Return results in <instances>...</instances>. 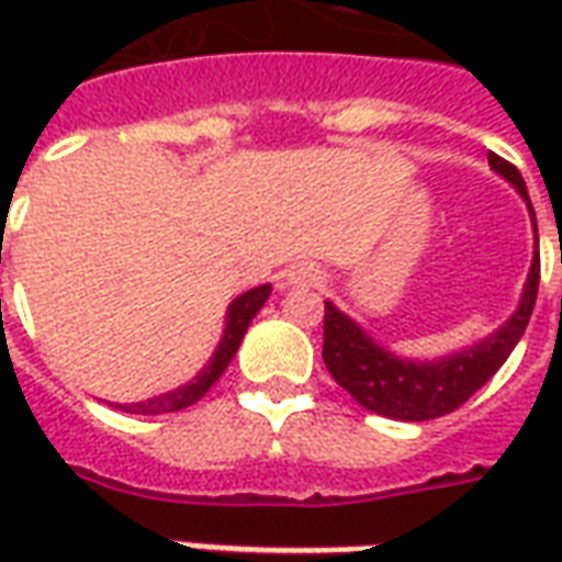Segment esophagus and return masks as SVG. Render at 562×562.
<instances>
[{
    "label": "esophagus",
    "mask_w": 562,
    "mask_h": 562,
    "mask_svg": "<svg viewBox=\"0 0 562 562\" xmlns=\"http://www.w3.org/2000/svg\"><path fill=\"white\" fill-rule=\"evenodd\" d=\"M282 285L285 289H313V285H322V270L316 265H292L282 273Z\"/></svg>",
    "instance_id": "34e87169"
}]
</instances>
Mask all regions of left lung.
<instances>
[{
    "mask_svg": "<svg viewBox=\"0 0 562 562\" xmlns=\"http://www.w3.org/2000/svg\"><path fill=\"white\" fill-rule=\"evenodd\" d=\"M491 171L499 173L520 201L527 204L532 222V261L524 292L515 306V313L491 330L482 340L460 346L454 352L439 358H409L373 340L352 316H346L334 301H325V367L337 385L346 389L364 409L397 422H430L439 415H448L467 403L506 364L512 349L527 330V322L536 306L539 292V232H536V213H532L527 183L515 165L499 159L496 153L487 156Z\"/></svg>",
    "mask_w": 562,
    "mask_h": 562,
    "instance_id": "obj_1",
    "label": "left lung"
}]
</instances>
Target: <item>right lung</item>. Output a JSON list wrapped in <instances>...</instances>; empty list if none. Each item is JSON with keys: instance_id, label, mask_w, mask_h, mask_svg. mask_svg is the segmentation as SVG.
<instances>
[{"instance_id": "1", "label": "right lung", "mask_w": 562, "mask_h": 562, "mask_svg": "<svg viewBox=\"0 0 562 562\" xmlns=\"http://www.w3.org/2000/svg\"><path fill=\"white\" fill-rule=\"evenodd\" d=\"M270 292H273V285L265 282V285H256V289H249V292L234 297L228 310H225V328H222L220 346L210 355L207 367H201L186 385L165 391V394H156V397H147V401L140 403H116V409L132 415H161L177 413V409H186V406L201 401L213 389V382L225 373V367L232 364V358L240 349V342H244V334L252 325V318L258 316V310L268 304Z\"/></svg>"}]
</instances>
